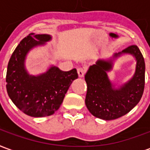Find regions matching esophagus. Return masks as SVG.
I'll return each mask as SVG.
<instances>
[{"label":"esophagus","instance_id":"1","mask_svg":"<svg viewBox=\"0 0 150 150\" xmlns=\"http://www.w3.org/2000/svg\"><path fill=\"white\" fill-rule=\"evenodd\" d=\"M77 71H78L79 77L82 78V77L84 76L85 73H86V69H85L84 67H79V68H78V70H77Z\"/></svg>","mask_w":150,"mask_h":150}]
</instances>
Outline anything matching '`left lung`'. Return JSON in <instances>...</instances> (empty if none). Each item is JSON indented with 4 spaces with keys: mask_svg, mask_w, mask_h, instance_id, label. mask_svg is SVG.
Wrapping results in <instances>:
<instances>
[{
    "mask_svg": "<svg viewBox=\"0 0 150 150\" xmlns=\"http://www.w3.org/2000/svg\"><path fill=\"white\" fill-rule=\"evenodd\" d=\"M121 54H130L137 59L135 74L122 87L116 89L108 78L107 71L112 68L111 61L98 60L85 75L88 85L85 104L89 112L100 119L111 120L125 116L138 104L143 95L145 64L142 54L135 45L128 46L114 57Z\"/></svg>",
    "mask_w": 150,
    "mask_h": 150,
    "instance_id": "obj_1",
    "label": "left lung"
}]
</instances>
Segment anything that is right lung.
Returning a JSON list of instances; mask_svg holds the SVG:
<instances>
[{
    "instance_id": "add662e5",
    "label": "right lung",
    "mask_w": 150,
    "mask_h": 150,
    "mask_svg": "<svg viewBox=\"0 0 150 150\" xmlns=\"http://www.w3.org/2000/svg\"><path fill=\"white\" fill-rule=\"evenodd\" d=\"M48 34H30L21 40L12 54L6 73V89L13 103L28 116L52 115L62 104L72 81L78 78L76 69L62 71L56 67L38 76L25 71V59L34 46L50 40Z\"/></svg>"
}]
</instances>
